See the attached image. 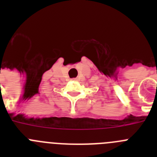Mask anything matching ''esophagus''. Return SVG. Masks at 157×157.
<instances>
[{"label": "esophagus", "instance_id": "34e87169", "mask_svg": "<svg viewBox=\"0 0 157 157\" xmlns=\"http://www.w3.org/2000/svg\"><path fill=\"white\" fill-rule=\"evenodd\" d=\"M73 80H76V78H73Z\"/></svg>", "mask_w": 157, "mask_h": 157}]
</instances>
